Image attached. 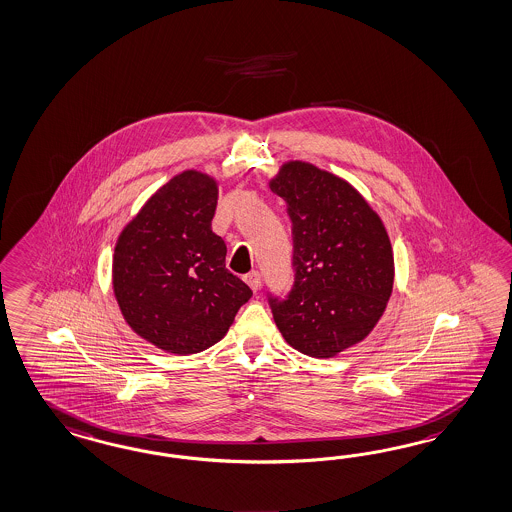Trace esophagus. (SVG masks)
I'll list each match as a JSON object with an SVG mask.
<instances>
[{
	"label": "esophagus",
	"instance_id": "34e87169",
	"mask_svg": "<svg viewBox=\"0 0 512 512\" xmlns=\"http://www.w3.org/2000/svg\"><path fill=\"white\" fill-rule=\"evenodd\" d=\"M245 282L249 284L252 292H258L260 290V273L258 271H250L245 275Z\"/></svg>",
	"mask_w": 512,
	"mask_h": 512
}]
</instances>
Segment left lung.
<instances>
[{
  "instance_id": "obj_1",
  "label": "left lung",
  "mask_w": 512,
  "mask_h": 512,
  "mask_svg": "<svg viewBox=\"0 0 512 512\" xmlns=\"http://www.w3.org/2000/svg\"><path fill=\"white\" fill-rule=\"evenodd\" d=\"M269 189L292 220V292L269 297L286 342L335 357L380 322L393 293L395 258L380 215L359 190L310 162H284Z\"/></svg>"
}]
</instances>
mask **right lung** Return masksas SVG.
<instances>
[{"instance_id": "right-lung-1", "label": "right lung", "mask_w": 512, "mask_h": 512, "mask_svg": "<svg viewBox=\"0 0 512 512\" xmlns=\"http://www.w3.org/2000/svg\"><path fill=\"white\" fill-rule=\"evenodd\" d=\"M215 177L185 170L157 190L117 237L112 286L136 335L190 355L228 333L249 286L226 269V243L211 230Z\"/></svg>"}]
</instances>
